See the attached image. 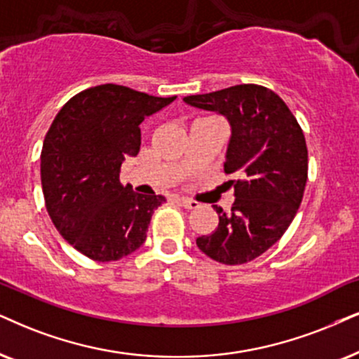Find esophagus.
Listing matches in <instances>:
<instances>
[{"label":"esophagus","mask_w":359,"mask_h":359,"mask_svg":"<svg viewBox=\"0 0 359 359\" xmlns=\"http://www.w3.org/2000/svg\"><path fill=\"white\" fill-rule=\"evenodd\" d=\"M179 202L182 203L185 208H190V210H192V208H198V205H201V203L192 201V198H185V197H180Z\"/></svg>","instance_id":"34e87169"}]
</instances>
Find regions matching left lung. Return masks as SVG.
<instances>
[{"label": "left lung", "mask_w": 359, "mask_h": 359, "mask_svg": "<svg viewBox=\"0 0 359 359\" xmlns=\"http://www.w3.org/2000/svg\"><path fill=\"white\" fill-rule=\"evenodd\" d=\"M189 106L224 116L230 126L225 172L237 174L229 213L213 205L219 226L197 238L212 260L242 265L287 232L305 192L308 151L302 127L273 90L238 84L184 97Z\"/></svg>", "instance_id": "8db88e82"}]
</instances>
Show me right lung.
I'll return each mask as SVG.
<instances>
[{
	"mask_svg": "<svg viewBox=\"0 0 359 359\" xmlns=\"http://www.w3.org/2000/svg\"><path fill=\"white\" fill-rule=\"evenodd\" d=\"M174 101L102 84L76 94L57 112L41 152V185L54 226L83 255L114 262L146 242L165 197L124 187L119 172L139 154L142 121Z\"/></svg>",
	"mask_w": 359,
	"mask_h": 359,
	"instance_id": "add662e5",
	"label": "right lung"
}]
</instances>
